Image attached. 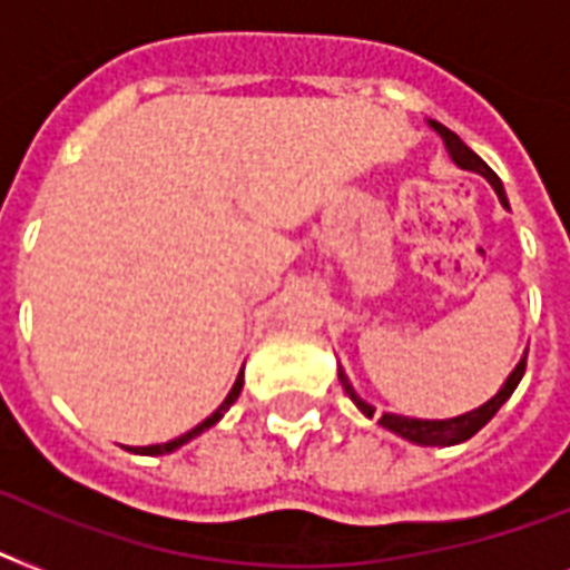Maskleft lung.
Segmentation results:
<instances>
[{"label":"left lung","instance_id":"1","mask_svg":"<svg viewBox=\"0 0 570 570\" xmlns=\"http://www.w3.org/2000/svg\"><path fill=\"white\" fill-rule=\"evenodd\" d=\"M429 127L438 132V136L443 138V147H446V154H450V159L455 165H459L461 171H473V174H482L488 183H491V189L497 191V197H500V204L509 209V200H505V191H503V183H500V177H497L491 168H488L482 159H479L473 150H470L464 141H461L452 129H446L443 124H438V120H429ZM523 370H527V352H523V357L518 361V366H514L512 373H509V379L503 381V387L497 390L494 396L488 399L485 405L473 407V411H464V414L459 416H446V420H420V416H402V414H390V411H384V414L379 416V425H384L387 432L399 434V438H405V441L416 443V446H455V443H464L470 441L473 434L482 429V425L491 420V416L500 411V407L509 402V396L514 393V387L521 384L523 379ZM337 379L340 384H343V390H346V396L352 399L357 405V411L366 416L375 414V407L366 402V399L357 396V390L352 387V381H348V375L343 373V366H337Z\"/></svg>","mask_w":570,"mask_h":570}]
</instances>
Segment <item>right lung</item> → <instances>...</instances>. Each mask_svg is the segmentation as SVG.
I'll use <instances>...</instances> for the list:
<instances>
[{
	"instance_id": "add662e5",
	"label": "right lung",
	"mask_w": 570,
	"mask_h": 570,
	"mask_svg": "<svg viewBox=\"0 0 570 570\" xmlns=\"http://www.w3.org/2000/svg\"><path fill=\"white\" fill-rule=\"evenodd\" d=\"M242 384H245V366H242V370H239V375H236V381H233L230 393H227V396H224V402H222V405L215 407L213 414L206 416L204 423H197L195 429H191V432L180 434V438H174V441H168V443H150V446H129V452H136V455H165V452H174V450H180L183 443H189L191 438H197V434H204L206 429H213V425L218 423V420H222V416H224V411H227V407H230L233 402H236V399H239V393H242Z\"/></svg>"
}]
</instances>
